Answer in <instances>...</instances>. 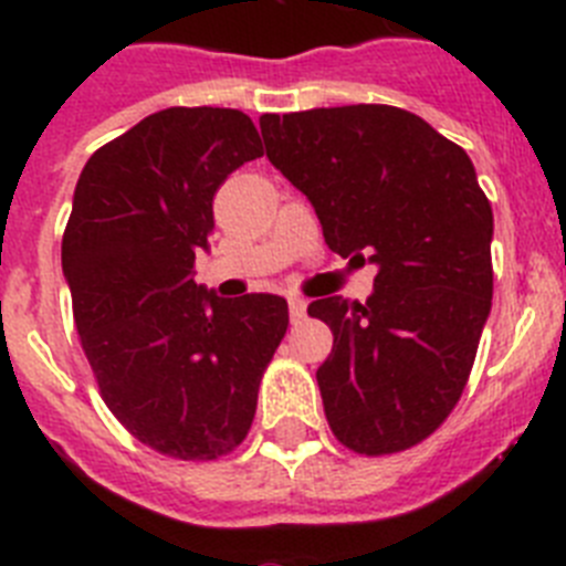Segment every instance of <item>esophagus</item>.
Here are the masks:
<instances>
[{
    "label": "esophagus",
    "mask_w": 566,
    "mask_h": 566,
    "mask_svg": "<svg viewBox=\"0 0 566 566\" xmlns=\"http://www.w3.org/2000/svg\"><path fill=\"white\" fill-rule=\"evenodd\" d=\"M289 314H292V323H300V319L306 317V300L289 297Z\"/></svg>",
    "instance_id": "1"
}]
</instances>
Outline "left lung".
<instances>
[{
	"mask_svg": "<svg viewBox=\"0 0 566 566\" xmlns=\"http://www.w3.org/2000/svg\"><path fill=\"white\" fill-rule=\"evenodd\" d=\"M266 158L312 201L328 249L374 263L365 303L319 297L334 437L365 457L431 437L468 385L493 300V209L459 144L388 104L260 115Z\"/></svg>",
	"mask_w": 566,
	"mask_h": 566,
	"instance_id": "1",
	"label": "left lung"
}]
</instances>
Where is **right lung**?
<instances>
[{"instance_id":"1","label":"right lung","mask_w":566,"mask_h":566,"mask_svg":"<svg viewBox=\"0 0 566 566\" xmlns=\"http://www.w3.org/2000/svg\"><path fill=\"white\" fill-rule=\"evenodd\" d=\"M263 155L252 118L169 107L90 155L73 192L62 272L82 348L115 419L175 459L234 451L289 326L277 294L218 297L195 283L212 198Z\"/></svg>"}]
</instances>
